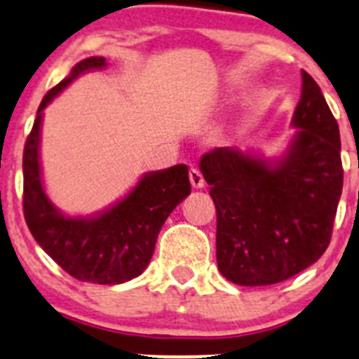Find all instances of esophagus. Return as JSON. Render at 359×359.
<instances>
[{
  "instance_id": "obj_1",
  "label": "esophagus",
  "mask_w": 359,
  "mask_h": 359,
  "mask_svg": "<svg viewBox=\"0 0 359 359\" xmlns=\"http://www.w3.org/2000/svg\"><path fill=\"white\" fill-rule=\"evenodd\" d=\"M189 180L191 184H193L194 189H201V187H205V179H203L201 172L198 168L189 170Z\"/></svg>"
}]
</instances>
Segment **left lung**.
I'll list each match as a JSON object with an SVG mask.
<instances>
[{"label":"left lung","mask_w":359,"mask_h":359,"mask_svg":"<svg viewBox=\"0 0 359 359\" xmlns=\"http://www.w3.org/2000/svg\"><path fill=\"white\" fill-rule=\"evenodd\" d=\"M292 125L297 133L280 161L234 147H217L200 161L217 210V264L241 287L288 280L330 245L344 182L340 133L306 71Z\"/></svg>","instance_id":"obj_1"}]
</instances>
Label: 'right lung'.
Returning <instances> with one entry per match:
<instances>
[{
	"instance_id": "obj_1",
	"label": "right lung",
	"mask_w": 359,
	"mask_h": 359,
	"mask_svg": "<svg viewBox=\"0 0 359 359\" xmlns=\"http://www.w3.org/2000/svg\"><path fill=\"white\" fill-rule=\"evenodd\" d=\"M104 66V57L81 60L72 67L69 78L43 97L24 146L22 205L34 240L67 274L86 283L118 285L144 273L159 229L173 208L189 196L191 182L186 165L146 173L128 196L90 219L66 217L52 205L43 189L38 159L43 109L72 79Z\"/></svg>"
}]
</instances>
